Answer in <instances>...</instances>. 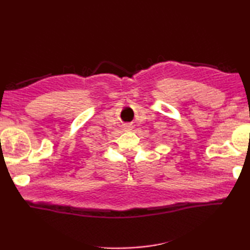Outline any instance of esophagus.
<instances>
[{
  "mask_svg": "<svg viewBox=\"0 0 250 250\" xmlns=\"http://www.w3.org/2000/svg\"><path fill=\"white\" fill-rule=\"evenodd\" d=\"M122 128H124L125 130H131L133 128V125L131 124H125L124 125H122Z\"/></svg>",
  "mask_w": 250,
  "mask_h": 250,
  "instance_id": "esophagus-1",
  "label": "esophagus"
}]
</instances>
